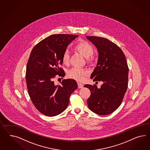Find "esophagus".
<instances>
[{"label":"esophagus","mask_w":150,"mask_h":150,"mask_svg":"<svg viewBox=\"0 0 150 150\" xmlns=\"http://www.w3.org/2000/svg\"><path fill=\"white\" fill-rule=\"evenodd\" d=\"M77 85H78V88H82V87H83V84H82L81 83H77Z\"/></svg>","instance_id":"1"}]
</instances>
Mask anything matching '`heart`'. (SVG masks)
Masks as SVG:
<instances>
[{
	"mask_svg": "<svg viewBox=\"0 0 150 150\" xmlns=\"http://www.w3.org/2000/svg\"><path fill=\"white\" fill-rule=\"evenodd\" d=\"M74 49L77 52L80 53L84 57L87 58L88 62H92L94 59L93 54V46L87 41H79L74 46ZM70 59V54L68 50H65L62 55V62L63 64H68ZM88 71L86 69L74 67L68 70L67 75L69 78L73 79L77 81H83L86 79Z\"/></svg>",
	"mask_w": 150,
	"mask_h": 150,
	"instance_id": "obj_1",
	"label": "heart"
}]
</instances>
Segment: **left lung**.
<instances>
[{
  "label": "left lung",
  "instance_id": "8db88e82",
  "mask_svg": "<svg viewBox=\"0 0 150 150\" xmlns=\"http://www.w3.org/2000/svg\"><path fill=\"white\" fill-rule=\"evenodd\" d=\"M97 49V64L91 75L93 81L103 82L97 85H85L91 91L87 104L93 112L106 115L113 112L121 104L128 87V67L125 54L117 45L109 40L87 36Z\"/></svg>",
  "mask_w": 150,
  "mask_h": 150
}]
</instances>
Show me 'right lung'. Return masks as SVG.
<instances>
[{
    "label": "right lung",
    "mask_w": 150,
    "mask_h": 150,
    "mask_svg": "<svg viewBox=\"0 0 150 150\" xmlns=\"http://www.w3.org/2000/svg\"><path fill=\"white\" fill-rule=\"evenodd\" d=\"M77 37L53 34L36 45L30 53L25 74L28 92L36 109L47 116H55L63 112L68 105L71 94L77 88L74 79L63 80L59 85H56L53 81L56 75L64 76V71L60 67L62 55Z\"/></svg>",
    "instance_id": "obj_1"
}]
</instances>
